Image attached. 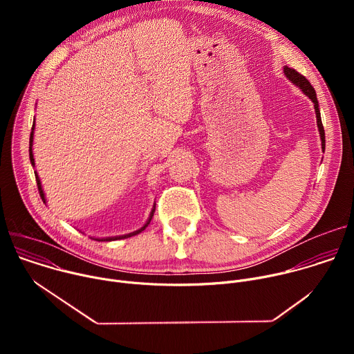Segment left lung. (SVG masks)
I'll return each instance as SVG.
<instances>
[{
    "mask_svg": "<svg viewBox=\"0 0 354 354\" xmlns=\"http://www.w3.org/2000/svg\"><path fill=\"white\" fill-rule=\"evenodd\" d=\"M284 75L292 82L295 84L302 92H304L313 102H314V108H315V113H317V123H318V129H319V134H321V141H322V149L325 151V130H324V124L321 120V113H319V105H318V99H317V92L314 89V86L310 84V81L301 75L298 71H295L294 68L290 67H284Z\"/></svg>",
    "mask_w": 354,
    "mask_h": 354,
    "instance_id": "1",
    "label": "left lung"
}]
</instances>
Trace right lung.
Here are the masks:
<instances>
[{"instance_id":"1","label":"right lung","mask_w":354,"mask_h":354,"mask_svg":"<svg viewBox=\"0 0 354 354\" xmlns=\"http://www.w3.org/2000/svg\"><path fill=\"white\" fill-rule=\"evenodd\" d=\"M33 129H35V122H33V126H32V131H30V138H29V158H30V162H32V165H35V160H33V154H32V142H33ZM35 176H36V183H37V189H39L40 197H41V200H44V193H43V190H41L40 179H39V176H37V174H36V172H35ZM154 212H156V206H154L153 212H151V214H149V218H148V221L145 223V225H144V227H141V228H140L138 231H134V232H130V234H127V235H122V236H112V238H104V239H96V241H115V239H123V238H129V236L137 235V234H140L141 231H144V230H145V228L148 227V224H149L151 218H153V216H154Z\"/></svg>"}]
</instances>
